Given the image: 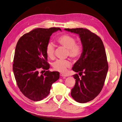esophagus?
Here are the masks:
<instances>
[{
    "instance_id": "obj_1",
    "label": "esophagus",
    "mask_w": 122,
    "mask_h": 122,
    "mask_svg": "<svg viewBox=\"0 0 122 122\" xmlns=\"http://www.w3.org/2000/svg\"><path fill=\"white\" fill-rule=\"evenodd\" d=\"M60 76H61V77H67V76H67V75H66V74H63V73H60Z\"/></svg>"
}]
</instances>
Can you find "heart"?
I'll return each mask as SVG.
<instances>
[{"label":"heart","instance_id":"1","mask_svg":"<svg viewBox=\"0 0 122 122\" xmlns=\"http://www.w3.org/2000/svg\"><path fill=\"white\" fill-rule=\"evenodd\" d=\"M57 42L60 45L68 49V55L72 58H78L81 54L82 47L80 44L76 43L75 39L72 36L64 34L62 35L56 39ZM55 48L52 43L49 42L46 47V54L50 58L54 56ZM71 63L67 60H57L53 62V69L61 73H66L67 68H70Z\"/></svg>","mask_w":122,"mask_h":122}]
</instances>
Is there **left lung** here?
<instances>
[{"mask_svg":"<svg viewBox=\"0 0 122 122\" xmlns=\"http://www.w3.org/2000/svg\"><path fill=\"white\" fill-rule=\"evenodd\" d=\"M65 30L78 34L83 47L81 55L72 68L74 71L79 73L81 78L78 74L73 75L76 82L71 90V96L79 103L89 102L101 92L108 70L104 45L99 36L87 29Z\"/></svg>","mask_w":122,"mask_h":122,"instance_id":"left-lung-1","label":"left lung"}]
</instances>
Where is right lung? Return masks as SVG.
I'll use <instances>...</instances> for the list:
<instances>
[{
	"instance_id": "right-lung-1",
	"label": "right lung",
	"mask_w": 122,
	"mask_h": 122,
	"mask_svg": "<svg viewBox=\"0 0 122 122\" xmlns=\"http://www.w3.org/2000/svg\"><path fill=\"white\" fill-rule=\"evenodd\" d=\"M58 30L61 29L36 28L23 35L17 42L13 64L15 78L21 93L32 101L46 98L52 83L60 77L58 72L48 70L46 53L50 36ZM42 69L45 72L40 75Z\"/></svg>"
}]
</instances>
